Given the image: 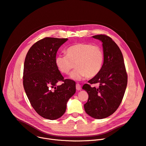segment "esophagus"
Wrapping results in <instances>:
<instances>
[{"label": "esophagus", "instance_id": "obj_1", "mask_svg": "<svg viewBox=\"0 0 146 146\" xmlns=\"http://www.w3.org/2000/svg\"><path fill=\"white\" fill-rule=\"evenodd\" d=\"M76 89H77L78 90H81V86H80V85H79V83H77V84H76Z\"/></svg>", "mask_w": 146, "mask_h": 146}]
</instances>
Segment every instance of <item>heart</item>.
<instances>
[{
  "label": "heart",
  "mask_w": 146,
  "mask_h": 146,
  "mask_svg": "<svg viewBox=\"0 0 146 146\" xmlns=\"http://www.w3.org/2000/svg\"><path fill=\"white\" fill-rule=\"evenodd\" d=\"M55 61L58 70L64 74L76 67L70 78L80 80L85 77L94 78L99 73L104 62V53L98 45L80 43L69 47L67 54L58 55Z\"/></svg>",
  "instance_id": "b5f03b06"
}]
</instances>
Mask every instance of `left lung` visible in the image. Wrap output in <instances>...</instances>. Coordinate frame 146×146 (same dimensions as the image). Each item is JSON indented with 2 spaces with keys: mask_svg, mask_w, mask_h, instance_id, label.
<instances>
[{
  "mask_svg": "<svg viewBox=\"0 0 146 146\" xmlns=\"http://www.w3.org/2000/svg\"><path fill=\"white\" fill-rule=\"evenodd\" d=\"M102 42L104 62L99 73L82 89L89 95L84 105L85 112L95 119H103L115 112L121 104L127 85V74L122 54L117 44L106 35L92 36ZM98 83V88L90 84Z\"/></svg>",
  "mask_w": 146,
  "mask_h": 146,
  "instance_id": "left-lung-1",
  "label": "left lung"
}]
</instances>
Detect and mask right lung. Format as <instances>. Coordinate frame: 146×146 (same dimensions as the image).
Masks as SVG:
<instances>
[{
  "label": "right lung",
  "mask_w": 146,
  "mask_h": 146,
  "mask_svg": "<svg viewBox=\"0 0 146 146\" xmlns=\"http://www.w3.org/2000/svg\"><path fill=\"white\" fill-rule=\"evenodd\" d=\"M67 38L45 37L35 42L25 57L23 85L35 111L42 117L57 119L64 113L67 103L76 92V83L64 79L56 64V54ZM59 81L62 85L57 86Z\"/></svg>",
  "instance_id": "add662e5"
}]
</instances>
